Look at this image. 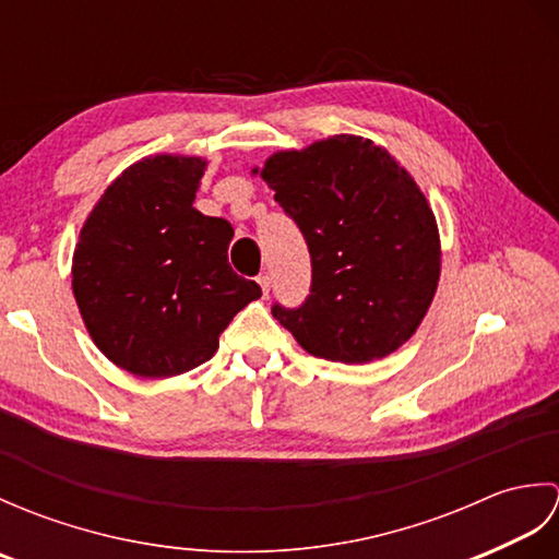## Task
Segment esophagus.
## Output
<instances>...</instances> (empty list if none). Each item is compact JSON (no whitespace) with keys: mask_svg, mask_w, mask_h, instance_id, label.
<instances>
[{"mask_svg":"<svg viewBox=\"0 0 559 559\" xmlns=\"http://www.w3.org/2000/svg\"><path fill=\"white\" fill-rule=\"evenodd\" d=\"M257 281H259L261 290H264V295H269V290H271V278H269V273H261V276H259Z\"/></svg>","mask_w":559,"mask_h":559,"instance_id":"esophagus-1","label":"esophagus"}]
</instances>
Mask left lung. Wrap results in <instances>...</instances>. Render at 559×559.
Listing matches in <instances>:
<instances>
[{
    "instance_id": "obj_1",
    "label": "left lung",
    "mask_w": 559,
    "mask_h": 559,
    "mask_svg": "<svg viewBox=\"0 0 559 559\" xmlns=\"http://www.w3.org/2000/svg\"><path fill=\"white\" fill-rule=\"evenodd\" d=\"M259 175L312 259L305 302H276L271 314L314 358L362 365L403 346L435 298L442 259L435 213L408 170L370 139L338 134L273 153Z\"/></svg>"
}]
</instances>
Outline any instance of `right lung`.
Wrapping results in <instances>:
<instances>
[{
    "label": "right lung",
    "instance_id": "right-lung-1",
    "mask_svg": "<svg viewBox=\"0 0 559 559\" xmlns=\"http://www.w3.org/2000/svg\"><path fill=\"white\" fill-rule=\"evenodd\" d=\"M206 160L144 158L83 223L71 288L93 343L136 377L194 370L261 288L230 269L233 225L197 211Z\"/></svg>",
    "mask_w": 559,
    "mask_h": 559
}]
</instances>
